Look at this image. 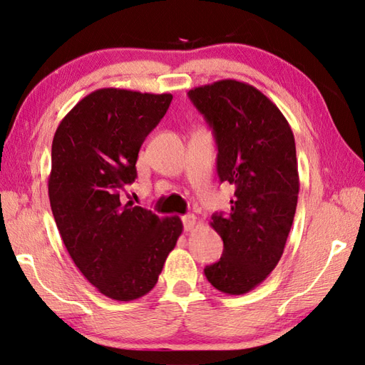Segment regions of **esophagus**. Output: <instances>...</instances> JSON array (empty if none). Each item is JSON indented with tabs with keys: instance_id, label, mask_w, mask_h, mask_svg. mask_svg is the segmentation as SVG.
<instances>
[{
	"instance_id": "obj_1",
	"label": "esophagus",
	"mask_w": 365,
	"mask_h": 365,
	"mask_svg": "<svg viewBox=\"0 0 365 365\" xmlns=\"http://www.w3.org/2000/svg\"><path fill=\"white\" fill-rule=\"evenodd\" d=\"M182 224H184V230L185 232H190L195 227V224H197V217L194 215L184 216L182 217Z\"/></svg>"
}]
</instances>
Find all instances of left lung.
Segmentation results:
<instances>
[{
    "instance_id": "1",
    "label": "left lung",
    "mask_w": 365,
    "mask_h": 365,
    "mask_svg": "<svg viewBox=\"0 0 365 365\" xmlns=\"http://www.w3.org/2000/svg\"><path fill=\"white\" fill-rule=\"evenodd\" d=\"M189 98L215 133L219 180L235 187L230 211L211 217L224 252L205 277L217 291L242 295L278 265L291 232L300 187L294 133L278 106L246 82L216 81Z\"/></svg>"
}]
</instances>
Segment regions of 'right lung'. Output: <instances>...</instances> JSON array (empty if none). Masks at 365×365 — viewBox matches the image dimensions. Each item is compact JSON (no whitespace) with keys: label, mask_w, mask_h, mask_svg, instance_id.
Here are the masks:
<instances>
[{"label":"right lung","mask_w":365,"mask_h":365,"mask_svg":"<svg viewBox=\"0 0 365 365\" xmlns=\"http://www.w3.org/2000/svg\"><path fill=\"white\" fill-rule=\"evenodd\" d=\"M173 95L98 88L82 98L52 141L49 200L73 262L106 297L130 302L157 284L182 233L178 216L159 217L120 192L136 178L143 141Z\"/></svg>","instance_id":"1"}]
</instances>
